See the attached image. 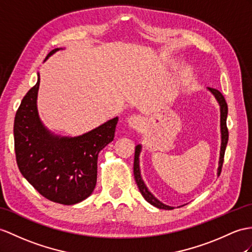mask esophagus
<instances>
[{
  "instance_id": "34e87169",
  "label": "esophagus",
  "mask_w": 252,
  "mask_h": 252,
  "mask_svg": "<svg viewBox=\"0 0 252 252\" xmlns=\"http://www.w3.org/2000/svg\"><path fill=\"white\" fill-rule=\"evenodd\" d=\"M128 125H129L130 128H133V129H139V128L142 126V120L139 115H131L129 119L127 121Z\"/></svg>"
}]
</instances>
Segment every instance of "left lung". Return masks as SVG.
<instances>
[{
	"instance_id": "8db88e82",
	"label": "left lung",
	"mask_w": 252,
	"mask_h": 252,
	"mask_svg": "<svg viewBox=\"0 0 252 252\" xmlns=\"http://www.w3.org/2000/svg\"><path fill=\"white\" fill-rule=\"evenodd\" d=\"M214 96L216 97L217 101L220 105V126H221V149H220V158H219V168H218V175L221 173V169H222V164H223V158H224V152H225V147L226 143H228V139H229V131H228V127H226V115H228V105H226V101L224 99L223 95L220 93V92L216 89L213 88H208ZM141 152V145L136 146V151H134V162H133V175H134V180H136V183L138 185V188L140 190L141 194L143 195V198L149 202L150 204L154 205L158 208H161V210H173V207L164 205L161 203L160 201H158L154 195H153L149 189L146 188L144 182L142 181V177H141L140 173V167H139V155Z\"/></svg>"
}]
</instances>
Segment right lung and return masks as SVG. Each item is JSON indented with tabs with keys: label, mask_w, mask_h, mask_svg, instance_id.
Returning <instances> with one entry per match:
<instances>
[{
	"label": "right lung",
	"mask_w": 252,
	"mask_h": 252,
	"mask_svg": "<svg viewBox=\"0 0 252 252\" xmlns=\"http://www.w3.org/2000/svg\"><path fill=\"white\" fill-rule=\"evenodd\" d=\"M59 49L48 54L46 60ZM40 78L17 110L15 153L21 174L37 191L55 203L72 205L87 199L96 186L97 158L113 141L118 118L82 136L64 138L47 130L39 120L36 100Z\"/></svg>",
	"instance_id": "obj_1"
}]
</instances>
